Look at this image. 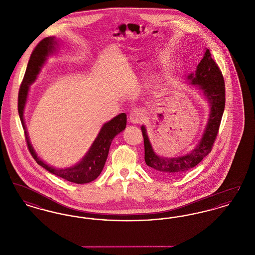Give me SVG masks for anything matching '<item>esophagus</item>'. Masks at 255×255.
Returning <instances> with one entry per match:
<instances>
[{
	"label": "esophagus",
	"instance_id": "esophagus-1",
	"mask_svg": "<svg viewBox=\"0 0 255 255\" xmlns=\"http://www.w3.org/2000/svg\"><path fill=\"white\" fill-rule=\"evenodd\" d=\"M129 120L132 123L134 124H137V123H140L144 120V114L141 110L135 109L132 111L130 113V117H129Z\"/></svg>",
	"mask_w": 255,
	"mask_h": 255
}]
</instances>
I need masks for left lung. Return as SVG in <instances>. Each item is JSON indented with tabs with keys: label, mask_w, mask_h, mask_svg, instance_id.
<instances>
[{
	"label": "left lung",
	"mask_w": 255,
	"mask_h": 255,
	"mask_svg": "<svg viewBox=\"0 0 255 255\" xmlns=\"http://www.w3.org/2000/svg\"><path fill=\"white\" fill-rule=\"evenodd\" d=\"M188 79L192 84L204 92L210 103V117L206 131L199 144L189 154L179 158H162L155 154L144 126L141 127L144 139V159L146 164L159 175L165 177H178L193 168L211 152L217 138L220 124L226 104L225 80L217 63L211 58L209 49H206L204 58L199 63L195 75L190 74Z\"/></svg>",
	"instance_id": "obj_1"
}]
</instances>
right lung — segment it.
I'll use <instances>...</instances> for the list:
<instances>
[{
  "mask_svg": "<svg viewBox=\"0 0 255 255\" xmlns=\"http://www.w3.org/2000/svg\"><path fill=\"white\" fill-rule=\"evenodd\" d=\"M53 45H54V39L52 37H47L43 39L37 45L36 48L33 49L26 67V71L24 73L22 84L19 89L18 112H19V116H20L23 128H24V136H25L27 148L31 156L36 160L37 163L42 167H44L47 171L50 172L51 174L58 176L68 182L80 183V184L87 183L96 180L100 175L108 157L112 140L118 133H121L125 129L127 119H126V115L122 113L121 115L117 116L116 118H114L112 121L105 123L84 158L73 167H70L67 169H56L46 164L41 159H39L32 146L29 143L27 133L25 131L24 122V104L27 97L28 86L36 79L37 74L39 73L42 65L46 60V57L52 51V49H54Z\"/></svg>",
  "mask_w": 255,
  "mask_h": 255,
  "instance_id": "1",
  "label": "right lung"
}]
</instances>
